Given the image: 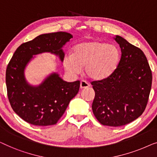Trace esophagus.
Returning <instances> with one entry per match:
<instances>
[{
  "mask_svg": "<svg viewBox=\"0 0 157 157\" xmlns=\"http://www.w3.org/2000/svg\"><path fill=\"white\" fill-rule=\"evenodd\" d=\"M89 87H90V85L87 82L84 80H82L80 82V89H85V88H87Z\"/></svg>",
  "mask_w": 157,
  "mask_h": 157,
  "instance_id": "1",
  "label": "esophagus"
}]
</instances>
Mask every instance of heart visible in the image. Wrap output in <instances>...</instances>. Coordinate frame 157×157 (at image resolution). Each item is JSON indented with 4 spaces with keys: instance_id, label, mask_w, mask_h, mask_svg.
<instances>
[{
    "instance_id": "1",
    "label": "heart",
    "mask_w": 157,
    "mask_h": 157,
    "mask_svg": "<svg viewBox=\"0 0 157 157\" xmlns=\"http://www.w3.org/2000/svg\"><path fill=\"white\" fill-rule=\"evenodd\" d=\"M120 58L121 52L117 46L92 40L75 46L72 56L64 57L63 65L72 75L79 74L82 67H85L88 78L100 81L108 78L116 71Z\"/></svg>"
}]
</instances>
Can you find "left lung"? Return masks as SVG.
<instances>
[{
  "mask_svg": "<svg viewBox=\"0 0 157 157\" xmlns=\"http://www.w3.org/2000/svg\"><path fill=\"white\" fill-rule=\"evenodd\" d=\"M114 39L121 48L120 62L111 76L92 82L95 92L92 109L101 124L120 127L133 122L144 112L152 74L142 50L120 35Z\"/></svg>",
  "mask_w": 157,
  "mask_h": 157,
  "instance_id": "1",
  "label": "left lung"
}]
</instances>
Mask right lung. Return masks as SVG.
I'll return each instance as SVG.
<instances>
[{
    "label": "right lung",
    "instance_id": "add662e5",
    "mask_svg": "<svg viewBox=\"0 0 157 157\" xmlns=\"http://www.w3.org/2000/svg\"><path fill=\"white\" fill-rule=\"evenodd\" d=\"M72 35L66 32L42 34L23 43L13 54L6 73L8 98L13 111L33 125L56 124L79 89V80L67 82L57 72L50 74L39 85L26 80L25 70L34 56L50 52L63 62V47Z\"/></svg>",
    "mask_w": 157,
    "mask_h": 157
}]
</instances>
